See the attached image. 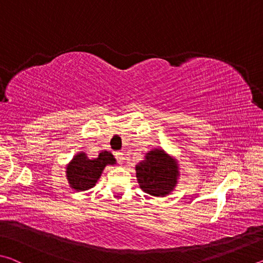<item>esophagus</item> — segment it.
Here are the masks:
<instances>
[{
    "label": "esophagus",
    "instance_id": "esophagus-1",
    "mask_svg": "<svg viewBox=\"0 0 263 263\" xmlns=\"http://www.w3.org/2000/svg\"><path fill=\"white\" fill-rule=\"evenodd\" d=\"M115 155H116V159H117L119 162L123 161V160H124V153L123 152H116Z\"/></svg>",
    "mask_w": 263,
    "mask_h": 263
}]
</instances>
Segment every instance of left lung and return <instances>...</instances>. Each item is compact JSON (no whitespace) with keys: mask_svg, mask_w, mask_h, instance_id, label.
Instances as JSON below:
<instances>
[{"mask_svg":"<svg viewBox=\"0 0 263 263\" xmlns=\"http://www.w3.org/2000/svg\"><path fill=\"white\" fill-rule=\"evenodd\" d=\"M136 174L138 183L145 193L163 197L175 188L179 167L162 149H153L137 164Z\"/></svg>","mask_w":263,"mask_h":263,"instance_id":"obj_1","label":"left lung"}]
</instances>
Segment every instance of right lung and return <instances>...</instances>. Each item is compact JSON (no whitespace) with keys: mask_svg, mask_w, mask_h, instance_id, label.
<instances>
[{"mask_svg":"<svg viewBox=\"0 0 263 263\" xmlns=\"http://www.w3.org/2000/svg\"><path fill=\"white\" fill-rule=\"evenodd\" d=\"M115 162L114 155L106 151L101 152L96 159H88L86 153H79L66 169L67 180L73 189L88 190L96 184L106 164Z\"/></svg>","mask_w":263,"mask_h":263,"instance_id":"1","label":"right lung"}]
</instances>
